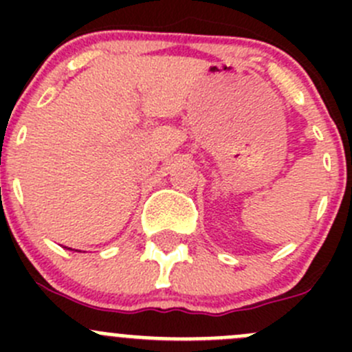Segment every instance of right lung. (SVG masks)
Listing matches in <instances>:
<instances>
[{
    "label": "right lung",
    "mask_w": 352,
    "mask_h": 352,
    "mask_svg": "<svg viewBox=\"0 0 352 352\" xmlns=\"http://www.w3.org/2000/svg\"><path fill=\"white\" fill-rule=\"evenodd\" d=\"M69 250H71V248H69Z\"/></svg>",
    "instance_id": "add662e5"
}]
</instances>
